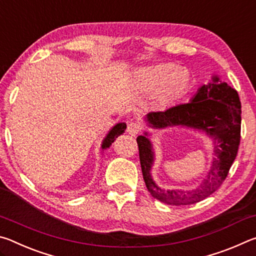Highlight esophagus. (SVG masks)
I'll list each match as a JSON object with an SVG mask.
<instances>
[{"label":"esophagus","mask_w":256,"mask_h":256,"mask_svg":"<svg viewBox=\"0 0 256 256\" xmlns=\"http://www.w3.org/2000/svg\"><path fill=\"white\" fill-rule=\"evenodd\" d=\"M140 131V125L138 123H134V122H130L128 124V128H126V132L130 134V136H136V134Z\"/></svg>","instance_id":"34e87169"}]
</instances>
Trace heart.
Wrapping results in <instances>:
<instances>
[{
	"label": "heart",
	"instance_id": "1",
	"mask_svg": "<svg viewBox=\"0 0 256 256\" xmlns=\"http://www.w3.org/2000/svg\"><path fill=\"white\" fill-rule=\"evenodd\" d=\"M190 84V74L174 64L162 63L138 70L134 86L144 94L156 92V104L166 107L183 96Z\"/></svg>",
	"mask_w": 256,
	"mask_h": 256
}]
</instances>
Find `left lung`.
I'll return each instance as SVG.
<instances>
[{
  "label": "left lung",
  "instance_id": "obj_1",
  "mask_svg": "<svg viewBox=\"0 0 256 256\" xmlns=\"http://www.w3.org/2000/svg\"><path fill=\"white\" fill-rule=\"evenodd\" d=\"M146 120L152 128H159L174 125L200 128L216 141V158L212 167L196 188L164 190L154 184L150 175L154 162L150 141L146 136H138L142 175L151 196L166 204L188 206L204 200L222 186L236 158L240 142V100L235 89L214 76L210 84L201 86L190 102L180 104L162 112H150Z\"/></svg>",
  "mask_w": 256,
  "mask_h": 256
}]
</instances>
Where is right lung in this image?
I'll return each instance as SVG.
<instances>
[{
    "label": "right lung",
    "mask_w": 256,
    "mask_h": 256,
    "mask_svg": "<svg viewBox=\"0 0 256 256\" xmlns=\"http://www.w3.org/2000/svg\"><path fill=\"white\" fill-rule=\"evenodd\" d=\"M125 128H126V125H125L124 123H118V125H115V126L110 130V132L107 134V136L105 138V140H104V142H102V149L110 148V146L115 141V138L120 136V134L124 133Z\"/></svg>",
    "instance_id": "1"
}]
</instances>
